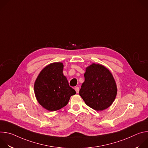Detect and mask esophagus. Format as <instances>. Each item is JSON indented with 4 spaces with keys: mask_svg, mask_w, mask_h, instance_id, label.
Segmentation results:
<instances>
[{
    "mask_svg": "<svg viewBox=\"0 0 148 148\" xmlns=\"http://www.w3.org/2000/svg\"><path fill=\"white\" fill-rule=\"evenodd\" d=\"M74 89H75V91H76L77 93H78V92H79V87H75Z\"/></svg>",
    "mask_w": 148,
    "mask_h": 148,
    "instance_id": "esophagus-1",
    "label": "esophagus"
}]
</instances>
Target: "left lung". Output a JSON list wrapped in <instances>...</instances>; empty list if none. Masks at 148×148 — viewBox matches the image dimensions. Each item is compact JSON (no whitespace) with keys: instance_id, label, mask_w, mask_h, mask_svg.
Masks as SVG:
<instances>
[{"instance_id":"left-lung-1","label":"left lung","mask_w":148,"mask_h":148,"mask_svg":"<svg viewBox=\"0 0 148 148\" xmlns=\"http://www.w3.org/2000/svg\"><path fill=\"white\" fill-rule=\"evenodd\" d=\"M84 78L79 94L85 103L98 111L110 107L115 99L117 87L110 70L93 63L86 68Z\"/></svg>"}]
</instances>
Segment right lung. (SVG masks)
Returning <instances> with one entry per match:
<instances>
[{
	"label": "right lung",
	"instance_id": "1",
	"mask_svg": "<svg viewBox=\"0 0 148 148\" xmlns=\"http://www.w3.org/2000/svg\"><path fill=\"white\" fill-rule=\"evenodd\" d=\"M63 67L62 62L50 64L41 71L34 82V94L38 102L50 111L65 107L71 96L76 94L63 75Z\"/></svg>",
	"mask_w": 148,
	"mask_h": 148
}]
</instances>
